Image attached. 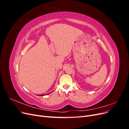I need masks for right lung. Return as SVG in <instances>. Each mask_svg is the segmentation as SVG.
<instances>
[{
  "mask_svg": "<svg viewBox=\"0 0 129 129\" xmlns=\"http://www.w3.org/2000/svg\"><path fill=\"white\" fill-rule=\"evenodd\" d=\"M50 93H51V92H50ZM48 94H49V93H48ZM46 95H47V94H46ZM45 94H44V95H40L39 96H45Z\"/></svg>",
  "mask_w": 129,
  "mask_h": 129,
  "instance_id": "1",
  "label": "right lung"
}]
</instances>
